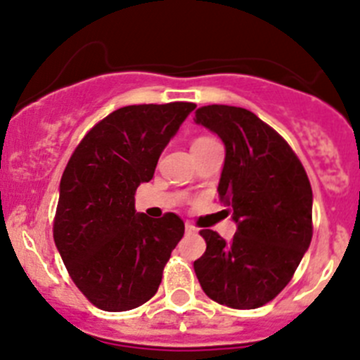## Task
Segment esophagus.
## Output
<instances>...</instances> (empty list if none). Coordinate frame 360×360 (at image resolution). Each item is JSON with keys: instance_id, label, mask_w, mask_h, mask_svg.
<instances>
[{"instance_id": "esophagus-1", "label": "esophagus", "mask_w": 360, "mask_h": 360, "mask_svg": "<svg viewBox=\"0 0 360 360\" xmlns=\"http://www.w3.org/2000/svg\"><path fill=\"white\" fill-rule=\"evenodd\" d=\"M184 229H186V232H195V230H197V229H195V226L193 225H191V223L190 221H186V225H184Z\"/></svg>"}]
</instances>
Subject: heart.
<instances>
[{
	"label": "heart",
	"instance_id": "heart-1",
	"mask_svg": "<svg viewBox=\"0 0 360 360\" xmlns=\"http://www.w3.org/2000/svg\"><path fill=\"white\" fill-rule=\"evenodd\" d=\"M209 141H212V139H207V137H202V139H197V141L193 142V146L195 144H202V142H209Z\"/></svg>",
	"mask_w": 360,
	"mask_h": 360
}]
</instances>
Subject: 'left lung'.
Returning <instances> with one entry per match:
<instances>
[{
    "label": "left lung",
    "instance_id": "8db88e82",
    "mask_svg": "<svg viewBox=\"0 0 360 360\" xmlns=\"http://www.w3.org/2000/svg\"><path fill=\"white\" fill-rule=\"evenodd\" d=\"M195 123L225 144L218 195L237 223L229 243L200 230L207 248L195 274L218 304L260 308L287 287L311 243V184L287 141L251 110L200 107Z\"/></svg>",
    "mask_w": 360,
    "mask_h": 360
}]
</instances>
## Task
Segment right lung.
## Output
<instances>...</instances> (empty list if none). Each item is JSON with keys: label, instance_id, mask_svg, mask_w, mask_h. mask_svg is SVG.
I'll list each match as a JSON object with an SVG mask.
<instances>
[{"label": "right lung", "instance_id": "right-lung-1", "mask_svg": "<svg viewBox=\"0 0 360 360\" xmlns=\"http://www.w3.org/2000/svg\"><path fill=\"white\" fill-rule=\"evenodd\" d=\"M195 103L128 105L87 131L63 172L54 243L70 278L103 311L148 302L184 233L174 212L153 219L135 211V191Z\"/></svg>", "mask_w": 360, "mask_h": 360}]
</instances>
